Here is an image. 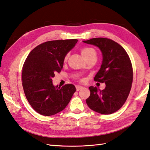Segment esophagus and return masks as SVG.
I'll return each mask as SVG.
<instances>
[{"mask_svg":"<svg viewBox=\"0 0 150 150\" xmlns=\"http://www.w3.org/2000/svg\"><path fill=\"white\" fill-rule=\"evenodd\" d=\"M83 87L81 86H79V85H77V86H76V89H77V91H79L81 89H83Z\"/></svg>","mask_w":150,"mask_h":150,"instance_id":"esophagus-1","label":"esophagus"}]
</instances>
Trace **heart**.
<instances>
[{
	"label": "heart",
	"instance_id": "obj_1",
	"mask_svg": "<svg viewBox=\"0 0 150 150\" xmlns=\"http://www.w3.org/2000/svg\"><path fill=\"white\" fill-rule=\"evenodd\" d=\"M94 53H96L95 50L93 48L89 47H84L82 48L81 49V54L84 58H86L88 57H89V56ZM67 56H66L65 57V60H67Z\"/></svg>",
	"mask_w": 150,
	"mask_h": 150
}]
</instances>
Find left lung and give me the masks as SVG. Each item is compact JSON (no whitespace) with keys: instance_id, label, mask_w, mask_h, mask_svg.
Here are the masks:
<instances>
[{"instance_id":"1","label":"left lung","mask_w":150,"mask_h":150,"mask_svg":"<svg viewBox=\"0 0 150 150\" xmlns=\"http://www.w3.org/2000/svg\"><path fill=\"white\" fill-rule=\"evenodd\" d=\"M83 42L101 50L102 64L94 81L106 84L102 90L90 86L86 104L90 109L102 114L115 112L125 103L131 88L133 72L130 58L120 44L110 39L96 38Z\"/></svg>"}]
</instances>
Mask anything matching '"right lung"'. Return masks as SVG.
<instances>
[{
  "label": "right lung",
  "instance_id": "1",
  "mask_svg": "<svg viewBox=\"0 0 150 150\" xmlns=\"http://www.w3.org/2000/svg\"><path fill=\"white\" fill-rule=\"evenodd\" d=\"M77 40L49 41L29 53L22 71L23 87L31 107L43 116H52L63 110L69 103L75 86L67 84L54 86L52 78L62 69L64 58Z\"/></svg>",
  "mask_w": 150,
  "mask_h": 150
}]
</instances>
